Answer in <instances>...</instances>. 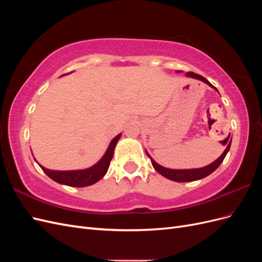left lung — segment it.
<instances>
[{
  "label": "left lung",
  "instance_id": "obj_1",
  "mask_svg": "<svg viewBox=\"0 0 262 262\" xmlns=\"http://www.w3.org/2000/svg\"><path fill=\"white\" fill-rule=\"evenodd\" d=\"M179 73V71H178ZM186 76H189V77H192V78H196V80L199 81H202L204 82L205 84H208L209 86H211L212 89L216 90L215 87H214L207 78H204L203 76L199 75V74H195L193 72H188L186 74ZM217 91V90H216ZM231 136H228V138L224 141V142H228L227 144V147L225 148V150L223 152V154H222L216 161H214L213 163H211L210 165L208 166H204V167L202 168H195V169H170V168H166V167H163V166L158 165L152 157H150L148 155V153L146 152V155L150 158V162H152V165L153 167L155 168V170H157L158 172L161 173L162 176H164L165 178L167 179H170L172 181H177V182H187V181H194V180H199V179H202L204 177L209 176L210 173H212L214 170H215L219 166L221 165V163L224 161V158L227 154V152L229 150V147H231V143H232V139L229 138Z\"/></svg>",
  "mask_w": 262,
  "mask_h": 262
}]
</instances>
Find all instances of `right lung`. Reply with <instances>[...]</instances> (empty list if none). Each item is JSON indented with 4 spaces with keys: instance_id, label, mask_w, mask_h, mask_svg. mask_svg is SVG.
<instances>
[{
    "instance_id": "1",
    "label": "right lung",
    "mask_w": 262,
    "mask_h": 262,
    "mask_svg": "<svg viewBox=\"0 0 262 262\" xmlns=\"http://www.w3.org/2000/svg\"><path fill=\"white\" fill-rule=\"evenodd\" d=\"M121 137V133L118 134L117 137L113 139L106 150L105 155L101 157V160L97 162L94 166L86 169L81 170H50L45 168L43 166L39 165L45 173L49 178L59 182L61 185H67L71 187H87L94 185L95 182L100 180L106 175L109 168L110 161L113 160L114 150L116 147L117 142Z\"/></svg>"
}]
</instances>
